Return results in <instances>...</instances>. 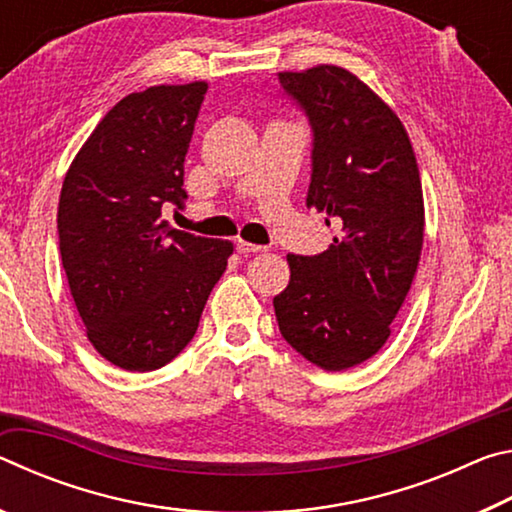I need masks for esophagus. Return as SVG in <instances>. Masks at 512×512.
I'll use <instances>...</instances> for the list:
<instances>
[{"label":"esophagus","instance_id":"1","mask_svg":"<svg viewBox=\"0 0 512 512\" xmlns=\"http://www.w3.org/2000/svg\"><path fill=\"white\" fill-rule=\"evenodd\" d=\"M262 250H266V248L264 246H257V244H250V241H244V239L237 241V253H241V255L262 253Z\"/></svg>","mask_w":512,"mask_h":512}]
</instances>
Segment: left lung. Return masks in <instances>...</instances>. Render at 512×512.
<instances>
[{
  "label": "left lung",
  "instance_id": "left-lung-1",
  "mask_svg": "<svg viewBox=\"0 0 512 512\" xmlns=\"http://www.w3.org/2000/svg\"><path fill=\"white\" fill-rule=\"evenodd\" d=\"M314 128L307 207L341 228L314 257L287 255L291 280L273 298L293 350L325 370L370 359L391 336L424 241V198L400 117L339 65L280 72Z\"/></svg>",
  "mask_w": 512,
  "mask_h": 512
}]
</instances>
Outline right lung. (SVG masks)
<instances>
[{
    "label": "right lung",
    "mask_w": 512,
    "mask_h": 512,
    "mask_svg": "<svg viewBox=\"0 0 512 512\" xmlns=\"http://www.w3.org/2000/svg\"><path fill=\"white\" fill-rule=\"evenodd\" d=\"M205 92V81H192L128 94L65 173L67 284L94 350L117 368L149 372L178 357L235 250L160 219L164 205L187 198L185 155Z\"/></svg>",
    "instance_id": "add662e5"
}]
</instances>
